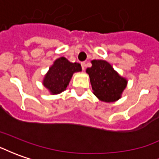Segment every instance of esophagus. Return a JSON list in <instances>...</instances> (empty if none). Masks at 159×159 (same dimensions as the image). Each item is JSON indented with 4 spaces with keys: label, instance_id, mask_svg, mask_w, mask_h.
Masks as SVG:
<instances>
[{
    "label": "esophagus",
    "instance_id": "34e87169",
    "mask_svg": "<svg viewBox=\"0 0 159 159\" xmlns=\"http://www.w3.org/2000/svg\"><path fill=\"white\" fill-rule=\"evenodd\" d=\"M81 66H82V69L84 70H85V67H86V63L82 62V63H81Z\"/></svg>",
    "mask_w": 159,
    "mask_h": 159
}]
</instances>
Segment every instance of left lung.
<instances>
[{"label":"left lung","mask_w":159,"mask_h":159,"mask_svg":"<svg viewBox=\"0 0 159 159\" xmlns=\"http://www.w3.org/2000/svg\"><path fill=\"white\" fill-rule=\"evenodd\" d=\"M91 63L92 67L88 68L86 72L89 75L94 95L105 102H113L120 99L127 86V80L106 60L94 59Z\"/></svg>","instance_id":"obj_1"}]
</instances>
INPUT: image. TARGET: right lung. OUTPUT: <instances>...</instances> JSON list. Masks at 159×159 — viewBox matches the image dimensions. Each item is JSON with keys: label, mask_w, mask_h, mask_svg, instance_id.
<instances>
[{"label": "right lung", "mask_w": 159, "mask_h": 159, "mask_svg": "<svg viewBox=\"0 0 159 159\" xmlns=\"http://www.w3.org/2000/svg\"><path fill=\"white\" fill-rule=\"evenodd\" d=\"M82 70L79 63H71L61 57L53 62L43 79V85L52 94H58L66 89L73 73Z\"/></svg>", "instance_id": "right-lung-1"}]
</instances>
